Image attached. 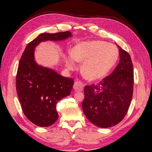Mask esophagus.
Segmentation results:
<instances>
[{"instance_id": "esophagus-1", "label": "esophagus", "mask_w": 152, "mask_h": 152, "mask_svg": "<svg viewBox=\"0 0 152 152\" xmlns=\"http://www.w3.org/2000/svg\"><path fill=\"white\" fill-rule=\"evenodd\" d=\"M73 88H74L75 91H76V92L82 91L83 90V84L80 80H75Z\"/></svg>"}]
</instances>
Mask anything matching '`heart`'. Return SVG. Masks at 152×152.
<instances>
[{
  "label": "heart",
  "instance_id": "obj_1",
  "mask_svg": "<svg viewBox=\"0 0 152 152\" xmlns=\"http://www.w3.org/2000/svg\"><path fill=\"white\" fill-rule=\"evenodd\" d=\"M119 51L113 44L104 41L84 42L73 48L71 56L65 58L68 68L74 67L75 61L83 62L81 73L87 79L102 78L109 72L118 59Z\"/></svg>",
  "mask_w": 152,
  "mask_h": 152
}]
</instances>
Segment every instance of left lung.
<instances>
[{
  "label": "left lung",
  "instance_id": "1",
  "mask_svg": "<svg viewBox=\"0 0 152 152\" xmlns=\"http://www.w3.org/2000/svg\"><path fill=\"white\" fill-rule=\"evenodd\" d=\"M120 62L114 72L99 83L86 86L83 110L95 126L109 128L122 121L129 110L133 92V67L131 56L117 46Z\"/></svg>",
  "mask_w": 152,
  "mask_h": 152
}]
</instances>
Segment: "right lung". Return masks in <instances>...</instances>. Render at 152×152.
<instances>
[{"mask_svg":"<svg viewBox=\"0 0 152 152\" xmlns=\"http://www.w3.org/2000/svg\"><path fill=\"white\" fill-rule=\"evenodd\" d=\"M72 36L70 31L42 33L28 44L18 66L16 88L22 110L38 126H49L58 119L56 104L70 94L74 80L36 63L34 50L41 42L59 41Z\"/></svg>","mask_w":152,"mask_h":152,"instance_id":"right-lung-1","label":"right lung"}]
</instances>
